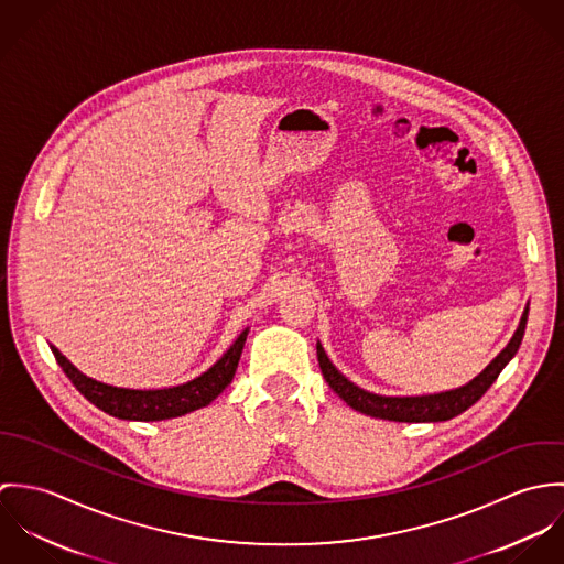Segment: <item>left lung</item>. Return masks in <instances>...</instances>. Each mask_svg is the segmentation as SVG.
Segmentation results:
<instances>
[{
	"instance_id": "1",
	"label": "left lung",
	"mask_w": 564,
	"mask_h": 564,
	"mask_svg": "<svg viewBox=\"0 0 564 564\" xmlns=\"http://www.w3.org/2000/svg\"><path fill=\"white\" fill-rule=\"evenodd\" d=\"M528 306L521 315L519 327L514 329L510 343L486 365L482 373H478L471 382L443 391V393H432V395H378L371 391L360 389L354 384L349 378H345L334 362L327 358L322 343H317V358L322 367L323 378L329 384V389L347 403L354 410L376 416V419H387V421H400V423H438V421H449L471 408L474 403L482 398L484 393L490 389V384L497 380L501 369L514 358L523 334H525V323H528Z\"/></svg>"
}]
</instances>
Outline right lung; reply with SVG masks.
Instances as JSON below:
<instances>
[{
	"mask_svg": "<svg viewBox=\"0 0 564 564\" xmlns=\"http://www.w3.org/2000/svg\"><path fill=\"white\" fill-rule=\"evenodd\" d=\"M247 332L249 327L242 329L237 340L228 347V351L208 371L184 384L166 389H123L99 382L82 373L67 356L61 354L56 345L50 347L67 378L74 382V387L99 410L126 421H164L199 410L226 391V387L232 382L237 373Z\"/></svg>",
	"mask_w": 564,
	"mask_h": 564,
	"instance_id": "right-lung-1",
	"label": "right lung"
}]
</instances>
